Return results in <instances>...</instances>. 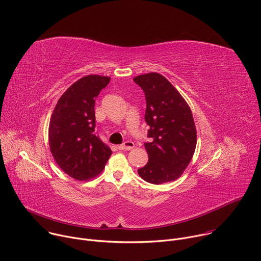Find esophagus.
<instances>
[{
	"label": "esophagus",
	"mask_w": 261,
	"mask_h": 261,
	"mask_svg": "<svg viewBox=\"0 0 261 261\" xmlns=\"http://www.w3.org/2000/svg\"><path fill=\"white\" fill-rule=\"evenodd\" d=\"M133 147H134V143L130 140H127L123 144L119 145V148L122 151H128V150H131V148H133Z\"/></svg>",
	"instance_id": "obj_1"
}]
</instances>
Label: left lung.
Segmentation results:
<instances>
[{
    "label": "left lung",
    "instance_id": "left-lung-1",
    "mask_svg": "<svg viewBox=\"0 0 261 261\" xmlns=\"http://www.w3.org/2000/svg\"><path fill=\"white\" fill-rule=\"evenodd\" d=\"M144 93L145 123L150 126L144 147L145 166L137 170L145 181L159 185L176 179L189 165L196 147V129L189 105L159 73L133 79Z\"/></svg>",
    "mask_w": 261,
    "mask_h": 261
}]
</instances>
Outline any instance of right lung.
<instances>
[{
	"label": "right lung",
	"mask_w": 261,
	"mask_h": 261,
	"mask_svg": "<svg viewBox=\"0 0 261 261\" xmlns=\"http://www.w3.org/2000/svg\"><path fill=\"white\" fill-rule=\"evenodd\" d=\"M109 82L100 75L79 80L59 99L50 118V152L63 171L79 180L99 174L113 154L95 132V100Z\"/></svg>",
	"instance_id": "add662e5"
}]
</instances>
